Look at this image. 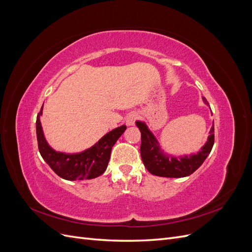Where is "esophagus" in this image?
Instances as JSON below:
<instances>
[{
    "instance_id": "obj_1",
    "label": "esophagus",
    "mask_w": 252,
    "mask_h": 252,
    "mask_svg": "<svg viewBox=\"0 0 252 252\" xmlns=\"http://www.w3.org/2000/svg\"><path fill=\"white\" fill-rule=\"evenodd\" d=\"M136 118H138V114H136V112H130V113H129L128 116L126 117V124H127L128 126L134 125V122H135Z\"/></svg>"
}]
</instances>
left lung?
<instances>
[{
    "mask_svg": "<svg viewBox=\"0 0 252 252\" xmlns=\"http://www.w3.org/2000/svg\"><path fill=\"white\" fill-rule=\"evenodd\" d=\"M206 105L208 102L203 97ZM135 125L141 131V157L146 169L158 177L164 178H184L193 173L204 163L208 157L215 143V126L212 125L207 142L196 154L189 156L175 157L166 154L145 122L136 121Z\"/></svg>",
    "mask_w": 252,
    "mask_h": 252,
    "instance_id": "left-lung-1",
    "label": "left lung"
}]
</instances>
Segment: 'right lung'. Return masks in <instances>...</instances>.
Segmentation results:
<instances>
[{"label": "right lung", "instance_id": "1", "mask_svg": "<svg viewBox=\"0 0 252 252\" xmlns=\"http://www.w3.org/2000/svg\"><path fill=\"white\" fill-rule=\"evenodd\" d=\"M43 106L36 117V139L39 151L50 168L59 177L68 181L90 180L97 178L105 172L108 166L112 146L126 130L122 125L106 133L94 146L78 154H65L52 149L44 136L40 117Z\"/></svg>", "mask_w": 252, "mask_h": 252}]
</instances>
